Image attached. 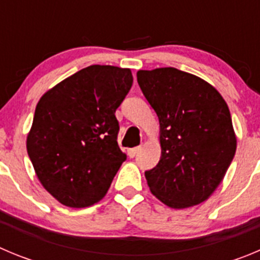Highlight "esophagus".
Masks as SVG:
<instances>
[{
	"instance_id": "1",
	"label": "esophagus",
	"mask_w": 260,
	"mask_h": 260,
	"mask_svg": "<svg viewBox=\"0 0 260 260\" xmlns=\"http://www.w3.org/2000/svg\"><path fill=\"white\" fill-rule=\"evenodd\" d=\"M138 150H140V147H133V149H129V150H128V156L135 157L136 155H137Z\"/></svg>"
}]
</instances>
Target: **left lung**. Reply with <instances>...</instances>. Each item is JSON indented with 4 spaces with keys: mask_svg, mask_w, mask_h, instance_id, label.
Here are the masks:
<instances>
[{
    "mask_svg": "<svg viewBox=\"0 0 260 260\" xmlns=\"http://www.w3.org/2000/svg\"><path fill=\"white\" fill-rule=\"evenodd\" d=\"M137 82L160 124L161 156L145 172L150 191L173 209L201 204L236 152L229 106L212 84L176 68L138 70Z\"/></svg>",
    "mask_w": 260,
    "mask_h": 260,
    "instance_id": "obj_1",
    "label": "left lung"
}]
</instances>
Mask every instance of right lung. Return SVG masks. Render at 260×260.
<instances>
[{
    "label": "right lung",
    "mask_w": 260,
    "mask_h": 260,
    "mask_svg": "<svg viewBox=\"0 0 260 260\" xmlns=\"http://www.w3.org/2000/svg\"><path fill=\"white\" fill-rule=\"evenodd\" d=\"M132 82L128 68L91 65L38 101L26 150L41 185L65 207L100 201L125 160L115 110Z\"/></svg>",
    "instance_id": "obj_1"
}]
</instances>
